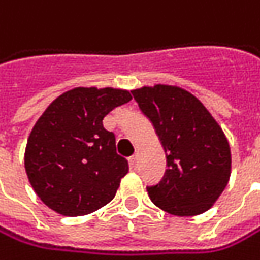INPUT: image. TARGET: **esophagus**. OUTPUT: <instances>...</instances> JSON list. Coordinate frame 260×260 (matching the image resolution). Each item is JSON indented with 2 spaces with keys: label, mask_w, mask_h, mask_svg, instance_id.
I'll list each match as a JSON object with an SVG mask.
<instances>
[{
  "label": "esophagus",
  "mask_w": 260,
  "mask_h": 260,
  "mask_svg": "<svg viewBox=\"0 0 260 260\" xmlns=\"http://www.w3.org/2000/svg\"><path fill=\"white\" fill-rule=\"evenodd\" d=\"M128 162H130V167H132L133 170H136V168H137V155H133V156H130Z\"/></svg>",
  "instance_id": "obj_1"
}]
</instances>
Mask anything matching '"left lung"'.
Instances as JSON below:
<instances>
[{
	"instance_id": "obj_1",
	"label": "left lung",
	"mask_w": 260,
	"mask_h": 260,
	"mask_svg": "<svg viewBox=\"0 0 260 260\" xmlns=\"http://www.w3.org/2000/svg\"><path fill=\"white\" fill-rule=\"evenodd\" d=\"M132 93L153 124L167 155L164 178L148 187L150 201L177 216L206 212L231 175V150L221 125L198 98L180 86H142Z\"/></svg>"
}]
</instances>
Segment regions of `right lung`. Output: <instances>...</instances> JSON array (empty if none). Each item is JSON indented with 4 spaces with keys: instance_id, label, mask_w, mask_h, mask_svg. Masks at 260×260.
Here are the masks:
<instances>
[{
    "instance_id": "add662e5",
    "label": "right lung",
    "mask_w": 260,
    "mask_h": 260,
    "mask_svg": "<svg viewBox=\"0 0 260 260\" xmlns=\"http://www.w3.org/2000/svg\"><path fill=\"white\" fill-rule=\"evenodd\" d=\"M128 101L125 89L79 86L55 98L38 118L27 139L24 168L48 208L82 216L114 199L128 162L117 153L115 136L102 120Z\"/></svg>"
}]
</instances>
